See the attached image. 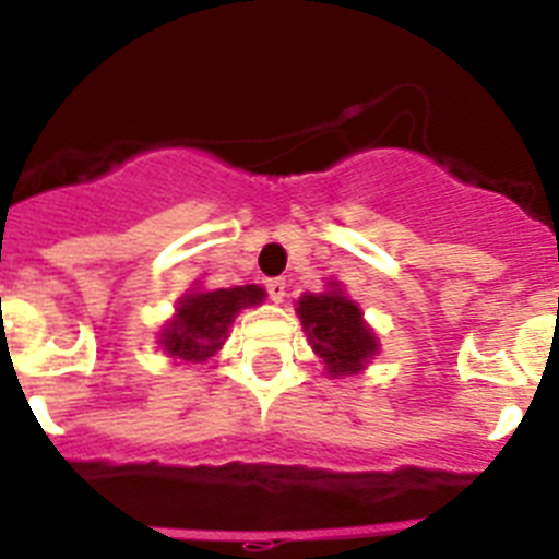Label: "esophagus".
<instances>
[{"mask_svg":"<svg viewBox=\"0 0 559 559\" xmlns=\"http://www.w3.org/2000/svg\"><path fill=\"white\" fill-rule=\"evenodd\" d=\"M265 288H269L271 302H283L285 288H288V285H285V280H280V276H276V280H269V283H265Z\"/></svg>","mask_w":559,"mask_h":559,"instance_id":"esophagus-1","label":"esophagus"}]
</instances>
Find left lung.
<instances>
[{
    "label": "left lung",
    "mask_w": 559,
    "mask_h": 559,
    "mask_svg": "<svg viewBox=\"0 0 559 559\" xmlns=\"http://www.w3.org/2000/svg\"><path fill=\"white\" fill-rule=\"evenodd\" d=\"M310 347L333 378L358 374L369 358L378 353V335L372 333L358 305L349 299L338 283H330L324 294H305L296 305Z\"/></svg>",
    "instance_id": "1"
}]
</instances>
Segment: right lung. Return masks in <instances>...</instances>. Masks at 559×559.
Here are the masks:
<instances>
[{
    "label": "right lung",
    "mask_w": 559,
    "mask_h": 559,
    "mask_svg": "<svg viewBox=\"0 0 559 559\" xmlns=\"http://www.w3.org/2000/svg\"><path fill=\"white\" fill-rule=\"evenodd\" d=\"M263 299L265 290L260 285L190 290L179 299L176 316L162 330L159 344L170 358L201 364L224 347L235 316L243 308H257Z\"/></svg>",
    "instance_id": "1"
}]
</instances>
